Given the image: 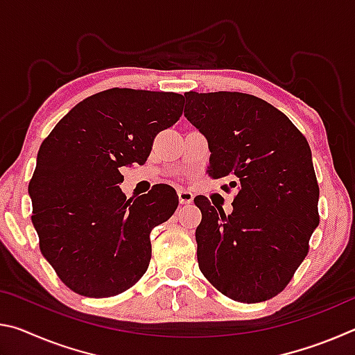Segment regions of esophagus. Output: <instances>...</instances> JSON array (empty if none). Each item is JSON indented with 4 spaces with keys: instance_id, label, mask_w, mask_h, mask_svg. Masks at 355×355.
<instances>
[{
    "instance_id": "esophagus-1",
    "label": "esophagus",
    "mask_w": 355,
    "mask_h": 355,
    "mask_svg": "<svg viewBox=\"0 0 355 355\" xmlns=\"http://www.w3.org/2000/svg\"><path fill=\"white\" fill-rule=\"evenodd\" d=\"M178 200L180 203H183V205H189L194 200V194L189 189H184V188H180L178 189Z\"/></svg>"
}]
</instances>
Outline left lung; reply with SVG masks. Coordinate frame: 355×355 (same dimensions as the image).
Segmentation results:
<instances>
[{
    "mask_svg": "<svg viewBox=\"0 0 355 355\" xmlns=\"http://www.w3.org/2000/svg\"><path fill=\"white\" fill-rule=\"evenodd\" d=\"M184 117L207 137L208 175L235 188L233 211L197 196V260L214 288L238 302L284 290L320 224L309 142L277 107L241 92H186ZM183 98V100H184Z\"/></svg>",
    "mask_w": 355,
    "mask_h": 355,
    "instance_id": "1",
    "label": "left lung"
}]
</instances>
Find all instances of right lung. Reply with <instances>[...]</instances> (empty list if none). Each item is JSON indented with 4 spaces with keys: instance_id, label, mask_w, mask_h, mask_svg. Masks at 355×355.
Instances as JSON below:
<instances>
[{
    "instance_id": "add662e5",
    "label": "right lung",
    "mask_w": 355,
    "mask_h": 355,
    "mask_svg": "<svg viewBox=\"0 0 355 355\" xmlns=\"http://www.w3.org/2000/svg\"><path fill=\"white\" fill-rule=\"evenodd\" d=\"M182 103L180 94L114 87L80 101L42 142L31 219L46 261L81 296H116L147 271L150 232L175 213L178 196L156 184L127 199L120 167L146 163Z\"/></svg>"
}]
</instances>
